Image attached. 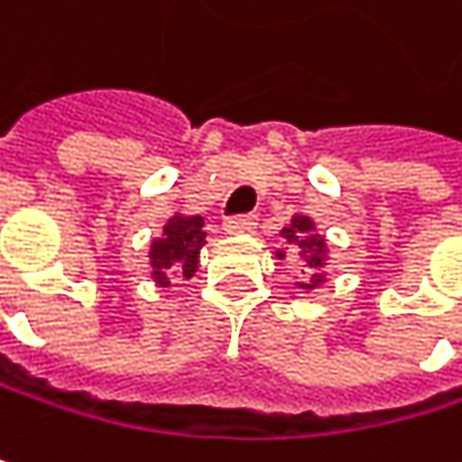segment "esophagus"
<instances>
[{
  "label": "esophagus",
  "instance_id": "obj_1",
  "mask_svg": "<svg viewBox=\"0 0 462 462\" xmlns=\"http://www.w3.org/2000/svg\"><path fill=\"white\" fill-rule=\"evenodd\" d=\"M222 227L227 235H245V232H254L256 217H230V219H225Z\"/></svg>",
  "mask_w": 462,
  "mask_h": 462
}]
</instances>
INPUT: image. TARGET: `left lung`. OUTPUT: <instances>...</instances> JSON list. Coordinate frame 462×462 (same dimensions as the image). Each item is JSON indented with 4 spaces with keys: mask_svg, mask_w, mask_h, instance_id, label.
I'll list each match as a JSON object with an SVG mask.
<instances>
[{
    "mask_svg": "<svg viewBox=\"0 0 462 462\" xmlns=\"http://www.w3.org/2000/svg\"><path fill=\"white\" fill-rule=\"evenodd\" d=\"M281 237L286 243V248L275 251V259H286V256H297V264H302V275L294 281V289H300L302 294L316 291L319 286L326 283V264L331 259L328 254V240L326 235L316 230V219L308 214H294L286 227L281 230Z\"/></svg>",
    "mask_w": 462,
    "mask_h": 462,
    "instance_id": "1",
    "label": "left lung"
}]
</instances>
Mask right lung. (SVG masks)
<instances>
[{
    "instance_id": "add662e5",
    "label": "right lung",
    "mask_w": 462,
    "mask_h": 462,
    "mask_svg": "<svg viewBox=\"0 0 462 462\" xmlns=\"http://www.w3.org/2000/svg\"><path fill=\"white\" fill-rule=\"evenodd\" d=\"M203 245H206L203 217L173 211V217L162 225L160 237L149 240L146 264H149L152 283L168 289L173 275L189 281L200 267Z\"/></svg>"
}]
</instances>
